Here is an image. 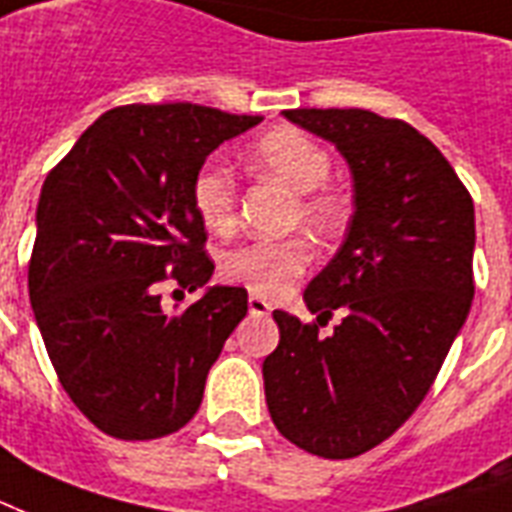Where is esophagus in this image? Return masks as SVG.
<instances>
[{
	"mask_svg": "<svg viewBox=\"0 0 512 512\" xmlns=\"http://www.w3.org/2000/svg\"><path fill=\"white\" fill-rule=\"evenodd\" d=\"M249 314L266 317V314H271V304H268L266 298H260V295H249Z\"/></svg>",
	"mask_w": 512,
	"mask_h": 512,
	"instance_id": "34e87169",
	"label": "esophagus"
}]
</instances>
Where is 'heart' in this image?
<instances>
[{
    "label": "heart",
    "instance_id": "1",
    "mask_svg": "<svg viewBox=\"0 0 512 512\" xmlns=\"http://www.w3.org/2000/svg\"><path fill=\"white\" fill-rule=\"evenodd\" d=\"M249 173L260 179H274L293 192L287 222L306 227L312 236H331L344 219V195L328 184L331 154L304 130L279 127L266 132L244 154ZM192 208L206 230L227 236L236 227V184L225 168L198 170L192 179ZM312 263V246L301 236L249 241L230 249L222 257V276L227 282L246 287L249 293H287L306 274Z\"/></svg>",
    "mask_w": 512,
    "mask_h": 512
}]
</instances>
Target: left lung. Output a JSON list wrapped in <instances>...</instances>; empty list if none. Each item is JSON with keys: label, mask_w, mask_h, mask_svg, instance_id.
Listing matches in <instances>:
<instances>
[{"label": "left lung", "mask_w": 512, "mask_h": 512, "mask_svg": "<svg viewBox=\"0 0 512 512\" xmlns=\"http://www.w3.org/2000/svg\"><path fill=\"white\" fill-rule=\"evenodd\" d=\"M285 116L342 151L355 211L339 252L306 287L317 320L274 312L268 412L306 453L355 458L418 410L467 320L475 206L442 151L407 121L361 108ZM333 313L343 320L323 334Z\"/></svg>", "instance_id": "1"}]
</instances>
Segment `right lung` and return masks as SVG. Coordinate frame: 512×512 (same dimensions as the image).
I'll list each match as a JSON object with an SVG mask.
<instances>
[{"label":"right lung","instance_id":"add662e5","mask_svg":"<svg viewBox=\"0 0 512 512\" xmlns=\"http://www.w3.org/2000/svg\"><path fill=\"white\" fill-rule=\"evenodd\" d=\"M257 121L195 102L119 105L45 179L29 301L62 388L108 437L160 439L187 426L246 317L244 287H208L168 314L160 285L192 293L214 274L192 179Z\"/></svg>","mask_w":512,"mask_h":512}]
</instances>
